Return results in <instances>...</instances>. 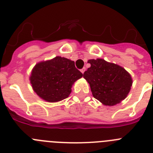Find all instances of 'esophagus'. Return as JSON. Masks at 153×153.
Instances as JSON below:
<instances>
[{"instance_id":"esophagus-1","label":"esophagus","mask_w":153,"mask_h":153,"mask_svg":"<svg viewBox=\"0 0 153 153\" xmlns=\"http://www.w3.org/2000/svg\"><path fill=\"white\" fill-rule=\"evenodd\" d=\"M85 70H86V68H85V67H83V69H81L80 71H81V73H82V74H83V73L85 72Z\"/></svg>"}]
</instances>
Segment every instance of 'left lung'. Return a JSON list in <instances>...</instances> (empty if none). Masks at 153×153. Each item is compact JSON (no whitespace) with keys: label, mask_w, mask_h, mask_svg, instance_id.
I'll return each instance as SVG.
<instances>
[{"label":"left lung","mask_w":153,"mask_h":153,"mask_svg":"<svg viewBox=\"0 0 153 153\" xmlns=\"http://www.w3.org/2000/svg\"><path fill=\"white\" fill-rule=\"evenodd\" d=\"M91 67L83 74L93 97L106 106L119 103L128 95L132 81L123 67L102 59L90 60Z\"/></svg>","instance_id":"left-lung-1"}]
</instances>
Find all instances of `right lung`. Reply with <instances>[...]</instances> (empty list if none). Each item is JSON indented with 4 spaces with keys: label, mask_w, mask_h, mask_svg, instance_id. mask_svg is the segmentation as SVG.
<instances>
[{
    "label": "right lung",
    "mask_w": 153,
    "mask_h": 153,
    "mask_svg": "<svg viewBox=\"0 0 153 153\" xmlns=\"http://www.w3.org/2000/svg\"><path fill=\"white\" fill-rule=\"evenodd\" d=\"M83 74L76 68L72 60L56 56L51 60L39 63L32 70L30 83L37 95L50 102L67 98L71 87Z\"/></svg>",
    "instance_id": "add662e5"
}]
</instances>
